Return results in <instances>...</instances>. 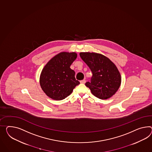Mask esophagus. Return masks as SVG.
Here are the masks:
<instances>
[{
	"label": "esophagus",
	"mask_w": 152,
	"mask_h": 152,
	"mask_svg": "<svg viewBox=\"0 0 152 152\" xmlns=\"http://www.w3.org/2000/svg\"><path fill=\"white\" fill-rule=\"evenodd\" d=\"M80 83L81 84H85L86 83V80L85 79H83V80H80Z\"/></svg>",
	"instance_id": "esophagus-1"
}]
</instances>
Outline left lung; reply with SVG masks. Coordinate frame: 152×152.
I'll return each instance as SVG.
<instances>
[{
  "label": "left lung",
  "instance_id": "obj_1",
  "mask_svg": "<svg viewBox=\"0 0 152 152\" xmlns=\"http://www.w3.org/2000/svg\"><path fill=\"white\" fill-rule=\"evenodd\" d=\"M80 57L89 66L93 75L86 86L100 99H107L116 93L121 84V75L117 67L101 54L81 52Z\"/></svg>",
  "mask_w": 152,
  "mask_h": 152
}]
</instances>
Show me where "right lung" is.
<instances>
[{
	"label": "right lung",
	"mask_w": 152,
	"mask_h": 152,
	"mask_svg": "<svg viewBox=\"0 0 152 152\" xmlns=\"http://www.w3.org/2000/svg\"><path fill=\"white\" fill-rule=\"evenodd\" d=\"M77 57L74 52H62L51 59L43 68L39 82L48 96L61 100L69 95L80 84L75 78V72L70 68Z\"/></svg>",
	"instance_id": "add662e5"
}]
</instances>
